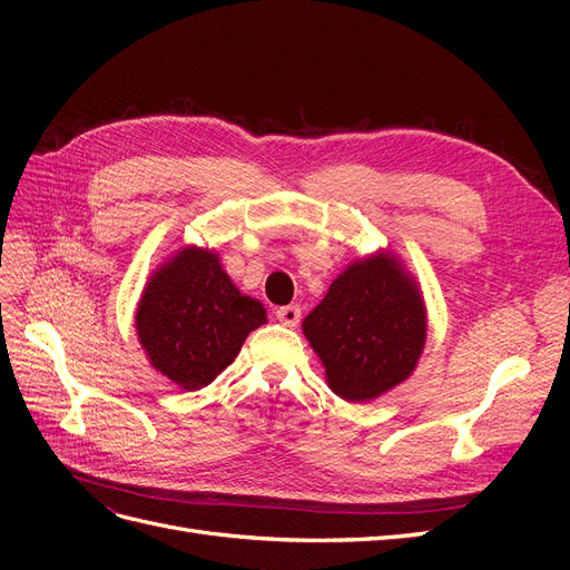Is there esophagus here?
<instances>
[{"instance_id": "34e87169", "label": "esophagus", "mask_w": 570, "mask_h": 570, "mask_svg": "<svg viewBox=\"0 0 570 570\" xmlns=\"http://www.w3.org/2000/svg\"><path fill=\"white\" fill-rule=\"evenodd\" d=\"M275 316H278V321L287 327H295L302 318V308L297 304H289V306H281L278 312H275Z\"/></svg>"}]
</instances>
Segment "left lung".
I'll list each match as a JSON object with an SVG mask.
<instances>
[{
    "label": "left lung",
    "mask_w": 570,
    "mask_h": 570,
    "mask_svg": "<svg viewBox=\"0 0 570 570\" xmlns=\"http://www.w3.org/2000/svg\"><path fill=\"white\" fill-rule=\"evenodd\" d=\"M302 331L325 368V383L347 402H371L416 368L428 314L416 278L390 249L344 268Z\"/></svg>",
    "instance_id": "left-lung-1"
}]
</instances>
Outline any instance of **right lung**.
Returning <instances> with one entry per match:
<instances>
[{
    "label": "right lung",
    "instance_id": "1",
    "mask_svg": "<svg viewBox=\"0 0 570 570\" xmlns=\"http://www.w3.org/2000/svg\"><path fill=\"white\" fill-rule=\"evenodd\" d=\"M266 308L243 295L214 249L183 247L149 275L137 302V340L149 364L193 392L233 364Z\"/></svg>",
    "mask_w": 570,
    "mask_h": 570
}]
</instances>
